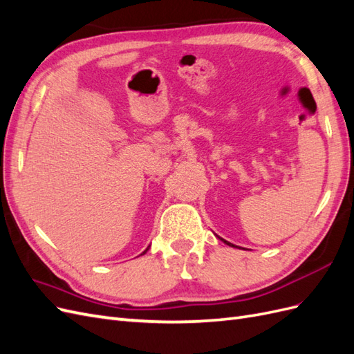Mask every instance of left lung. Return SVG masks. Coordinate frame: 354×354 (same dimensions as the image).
<instances>
[{
  "mask_svg": "<svg viewBox=\"0 0 354 354\" xmlns=\"http://www.w3.org/2000/svg\"><path fill=\"white\" fill-rule=\"evenodd\" d=\"M223 241H224V239H223ZM224 243H227V245H229V246H234V245H233V243H230V242H227V241H224Z\"/></svg>",
  "mask_w": 354,
  "mask_h": 354,
  "instance_id": "1",
  "label": "left lung"
}]
</instances>
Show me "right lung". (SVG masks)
<instances>
[{"label": "right lung", "mask_w": 354, "mask_h": 354, "mask_svg": "<svg viewBox=\"0 0 354 354\" xmlns=\"http://www.w3.org/2000/svg\"><path fill=\"white\" fill-rule=\"evenodd\" d=\"M146 251H147V250H146ZM146 251H145V252H146ZM145 252H143V254H145Z\"/></svg>", "instance_id": "right-lung-1"}]
</instances>
